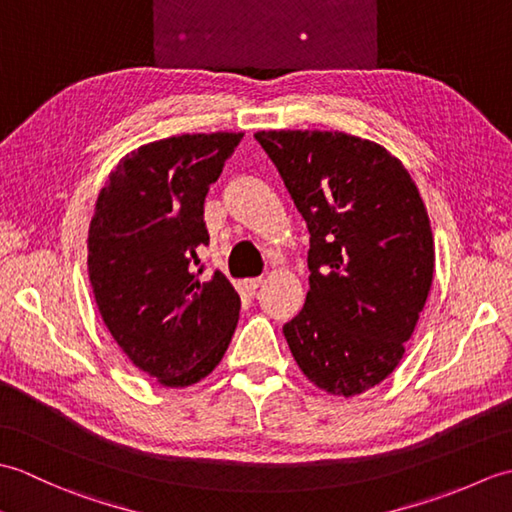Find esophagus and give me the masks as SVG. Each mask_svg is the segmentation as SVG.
I'll use <instances>...</instances> for the list:
<instances>
[{
    "label": "esophagus",
    "mask_w": 512,
    "mask_h": 512,
    "mask_svg": "<svg viewBox=\"0 0 512 512\" xmlns=\"http://www.w3.org/2000/svg\"><path fill=\"white\" fill-rule=\"evenodd\" d=\"M264 284V279L262 277H255V279H244L242 281V288L246 290V292H255L259 286Z\"/></svg>",
    "instance_id": "esophagus-1"
}]
</instances>
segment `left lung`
Segmentation results:
<instances>
[{
    "instance_id": "8db88e82",
    "label": "left lung",
    "mask_w": 512,
    "mask_h": 512,
    "mask_svg": "<svg viewBox=\"0 0 512 512\" xmlns=\"http://www.w3.org/2000/svg\"><path fill=\"white\" fill-rule=\"evenodd\" d=\"M310 231V290L284 336L332 396L376 387L405 356L436 250L416 182L385 147L345 132H257Z\"/></svg>"
}]
</instances>
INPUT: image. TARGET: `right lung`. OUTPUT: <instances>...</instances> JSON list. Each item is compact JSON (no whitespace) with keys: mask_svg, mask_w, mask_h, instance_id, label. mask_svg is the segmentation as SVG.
I'll return each mask as SVG.
<instances>
[{"mask_svg":"<svg viewBox=\"0 0 512 512\" xmlns=\"http://www.w3.org/2000/svg\"><path fill=\"white\" fill-rule=\"evenodd\" d=\"M244 134H182L127 154L96 200L88 273L125 356L165 387H189L222 361L239 295L220 270L200 279L204 198Z\"/></svg>","mask_w":512,"mask_h":512,"instance_id":"right-lung-1","label":"right lung"}]
</instances>
